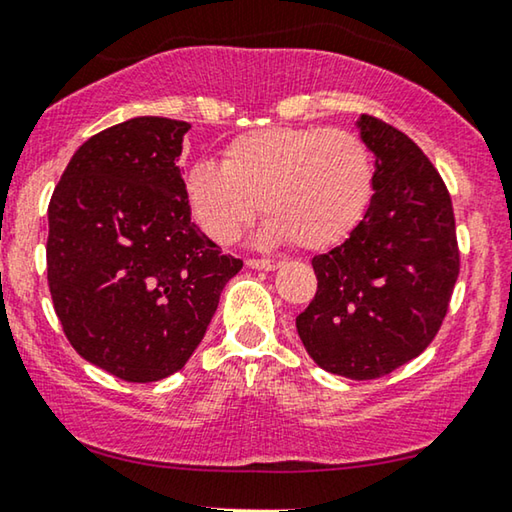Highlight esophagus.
<instances>
[{"label":"esophagus","instance_id":"34e87169","mask_svg":"<svg viewBox=\"0 0 512 512\" xmlns=\"http://www.w3.org/2000/svg\"><path fill=\"white\" fill-rule=\"evenodd\" d=\"M250 269H257V271H276L280 269V262L276 259H248L246 262Z\"/></svg>","mask_w":512,"mask_h":512}]
</instances>
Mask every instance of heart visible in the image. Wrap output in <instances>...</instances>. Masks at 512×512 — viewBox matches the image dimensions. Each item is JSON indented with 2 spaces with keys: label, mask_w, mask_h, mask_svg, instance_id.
<instances>
[{
  "label": "heart",
  "mask_w": 512,
  "mask_h": 512,
  "mask_svg": "<svg viewBox=\"0 0 512 512\" xmlns=\"http://www.w3.org/2000/svg\"><path fill=\"white\" fill-rule=\"evenodd\" d=\"M370 195V151L342 128H255L227 144L220 165L200 160L186 174L190 213L216 243L239 239L259 200L266 246L331 248L358 225Z\"/></svg>",
  "instance_id": "1"
}]
</instances>
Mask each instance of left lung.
<instances>
[{
  "mask_svg": "<svg viewBox=\"0 0 512 512\" xmlns=\"http://www.w3.org/2000/svg\"><path fill=\"white\" fill-rule=\"evenodd\" d=\"M356 128L375 156L370 204L349 239L312 257L317 294L296 331L322 370L377 379L437 335L460 253L451 195L423 151L368 114Z\"/></svg>",
  "mask_w": 512,
  "mask_h": 512,
  "instance_id": "1",
  "label": "left lung"
}]
</instances>
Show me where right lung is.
<instances>
[{
	"label": "right lung",
	"mask_w": 512,
	"mask_h": 512,
	"mask_svg": "<svg viewBox=\"0 0 512 512\" xmlns=\"http://www.w3.org/2000/svg\"><path fill=\"white\" fill-rule=\"evenodd\" d=\"M188 128L133 117L89 137L48 207V282L68 342L137 384L186 365L243 266L190 220L179 167Z\"/></svg>",
	"instance_id": "right-lung-1"
}]
</instances>
